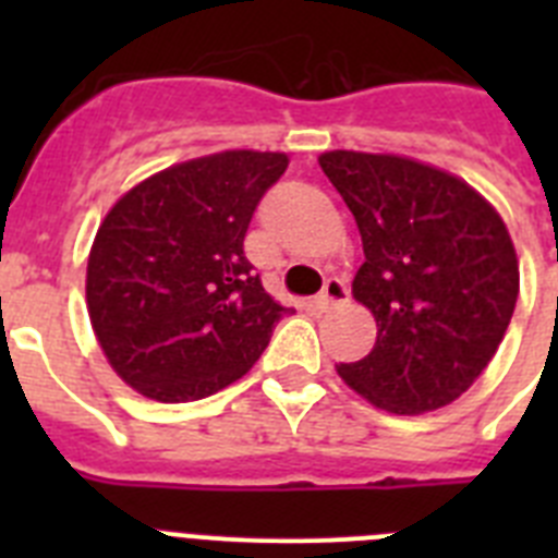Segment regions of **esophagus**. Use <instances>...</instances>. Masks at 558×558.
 <instances>
[{"label":"esophagus","mask_w":558,"mask_h":558,"mask_svg":"<svg viewBox=\"0 0 558 558\" xmlns=\"http://www.w3.org/2000/svg\"><path fill=\"white\" fill-rule=\"evenodd\" d=\"M349 299V288L343 279H338V276H329L327 282H324V290L318 293V307L322 310H329V307H338V304H343Z\"/></svg>","instance_id":"obj_1"}]
</instances>
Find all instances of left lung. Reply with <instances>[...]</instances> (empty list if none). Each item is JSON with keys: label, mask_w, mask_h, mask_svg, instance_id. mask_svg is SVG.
I'll return each mask as SVG.
<instances>
[{"label": "left lung", "mask_w": 558, "mask_h": 558, "mask_svg": "<svg viewBox=\"0 0 558 558\" xmlns=\"http://www.w3.org/2000/svg\"><path fill=\"white\" fill-rule=\"evenodd\" d=\"M318 165L363 236L352 293L377 322L372 352L338 374L391 413L450 405L489 366L514 315L520 268L506 223L430 165L354 150L324 153Z\"/></svg>", "instance_id": "1"}]
</instances>
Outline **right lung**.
<instances>
[{"label":"right lung","mask_w":558,"mask_h":558,"mask_svg":"<svg viewBox=\"0 0 558 558\" xmlns=\"http://www.w3.org/2000/svg\"><path fill=\"white\" fill-rule=\"evenodd\" d=\"M284 153L226 150L167 167L102 220L86 270L88 318L113 372L159 402L231 386L288 307L245 259L243 240Z\"/></svg>","instance_id":"obj_1"}]
</instances>
